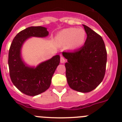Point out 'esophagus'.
Returning <instances> with one entry per match:
<instances>
[{"label": "esophagus", "instance_id": "esophagus-1", "mask_svg": "<svg viewBox=\"0 0 122 122\" xmlns=\"http://www.w3.org/2000/svg\"><path fill=\"white\" fill-rule=\"evenodd\" d=\"M65 62V58L62 56L60 57V63H63Z\"/></svg>", "mask_w": 122, "mask_h": 122}]
</instances>
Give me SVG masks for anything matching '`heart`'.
Listing matches in <instances>:
<instances>
[{
    "label": "heart",
    "instance_id": "1",
    "mask_svg": "<svg viewBox=\"0 0 122 122\" xmlns=\"http://www.w3.org/2000/svg\"><path fill=\"white\" fill-rule=\"evenodd\" d=\"M86 39V32L82 27L65 29L57 33L56 39L59 44L66 46L70 50L78 49L83 46Z\"/></svg>",
    "mask_w": 122,
    "mask_h": 122
}]
</instances>
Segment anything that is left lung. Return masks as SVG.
Segmentation results:
<instances>
[{
	"label": "left lung",
	"mask_w": 122,
	"mask_h": 122,
	"mask_svg": "<svg viewBox=\"0 0 122 122\" xmlns=\"http://www.w3.org/2000/svg\"><path fill=\"white\" fill-rule=\"evenodd\" d=\"M87 34L84 45L74 52H63L67 60L66 76L72 89L82 93L92 91L99 85L105 75L107 51L100 35L83 24Z\"/></svg>",
	"instance_id": "8db88e82"
}]
</instances>
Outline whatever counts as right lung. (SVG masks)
<instances>
[{"instance_id": "1", "label": "right lung", "mask_w": 122, "mask_h": 122, "mask_svg": "<svg viewBox=\"0 0 122 122\" xmlns=\"http://www.w3.org/2000/svg\"><path fill=\"white\" fill-rule=\"evenodd\" d=\"M49 35L46 27L33 26L21 31L14 38L10 47L8 65L11 81L20 92L29 96H36L46 92L50 86L51 78L60 63V56L32 66L22 57L23 44L32 37L46 38Z\"/></svg>"}]
</instances>
